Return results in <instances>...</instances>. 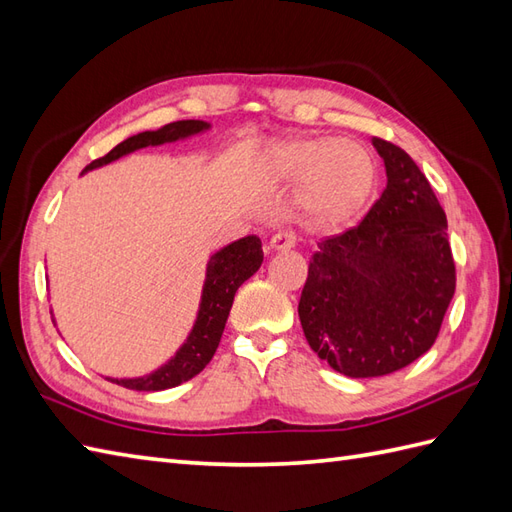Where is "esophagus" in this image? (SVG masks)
<instances>
[{
    "instance_id": "esophagus-1",
    "label": "esophagus",
    "mask_w": 512,
    "mask_h": 512,
    "mask_svg": "<svg viewBox=\"0 0 512 512\" xmlns=\"http://www.w3.org/2000/svg\"><path fill=\"white\" fill-rule=\"evenodd\" d=\"M296 244V235L292 231H279L270 237V251H288Z\"/></svg>"
}]
</instances>
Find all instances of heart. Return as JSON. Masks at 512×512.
<instances>
[{
    "label": "heart",
    "instance_id": "1",
    "mask_svg": "<svg viewBox=\"0 0 512 512\" xmlns=\"http://www.w3.org/2000/svg\"><path fill=\"white\" fill-rule=\"evenodd\" d=\"M264 172L277 185H301V218L316 229L360 216L375 189V161L349 139L299 137L272 146Z\"/></svg>",
    "mask_w": 512,
    "mask_h": 512
}]
</instances>
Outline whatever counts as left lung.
Masks as SVG:
<instances>
[{
	"label": "left lung",
	"mask_w": 512,
	"mask_h": 512,
	"mask_svg": "<svg viewBox=\"0 0 512 512\" xmlns=\"http://www.w3.org/2000/svg\"><path fill=\"white\" fill-rule=\"evenodd\" d=\"M386 189L349 231L310 259L299 301L303 334L347 377H382L430 351L456 290L447 218L406 150L373 137Z\"/></svg>",
	"instance_id": "1"
}]
</instances>
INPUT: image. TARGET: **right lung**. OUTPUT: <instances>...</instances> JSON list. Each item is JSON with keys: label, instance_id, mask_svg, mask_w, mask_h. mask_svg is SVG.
Wrapping results in <instances>:
<instances>
[{"label": "right lung", "instance_id": "1", "mask_svg": "<svg viewBox=\"0 0 512 512\" xmlns=\"http://www.w3.org/2000/svg\"><path fill=\"white\" fill-rule=\"evenodd\" d=\"M209 128H211L209 122L181 120V122L165 124L157 130H146V133L124 139L122 144H117L109 154H106V157L89 163L87 168L82 170V174L122 159L135 150L148 148V146L174 144V141H183V139L205 133ZM261 261H264V251H261V240L257 235L242 237V240H237L213 253L207 261L205 283H202L194 327L183 340L181 347L176 349L172 358L141 377H106V379L130 390L152 392V390H168L174 386H181L183 382H187V379L196 377L202 368L211 362L213 353L218 349L237 288H240L246 279H251L255 275L261 266Z\"/></svg>", "mask_w": 512, "mask_h": 512}]
</instances>
